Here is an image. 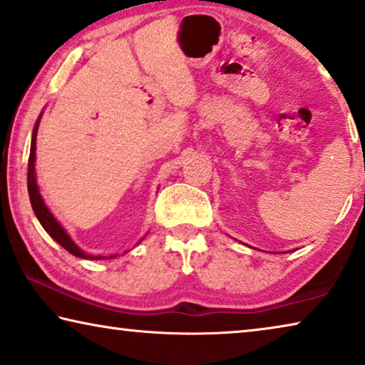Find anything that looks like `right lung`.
Listing matches in <instances>:
<instances>
[{
  "label": "right lung",
  "mask_w": 365,
  "mask_h": 365,
  "mask_svg": "<svg viewBox=\"0 0 365 365\" xmlns=\"http://www.w3.org/2000/svg\"><path fill=\"white\" fill-rule=\"evenodd\" d=\"M39 121L41 116L37 119L34 130H32V140H31V154H29V165H27V192H29V200L32 205V210L37 216V220L42 225L43 230L48 232L53 241H57L61 246L68 251L70 254H73L75 257L80 259H90V260H101V259H113L116 255H110V257H101V255H90L81 251V249L72 241V237L67 235V231L63 230L61 222H58L53 215L48 211V208L43 203V200L39 193V187H37L36 182V139H37V129H39Z\"/></svg>",
  "instance_id": "add662e5"
}]
</instances>
